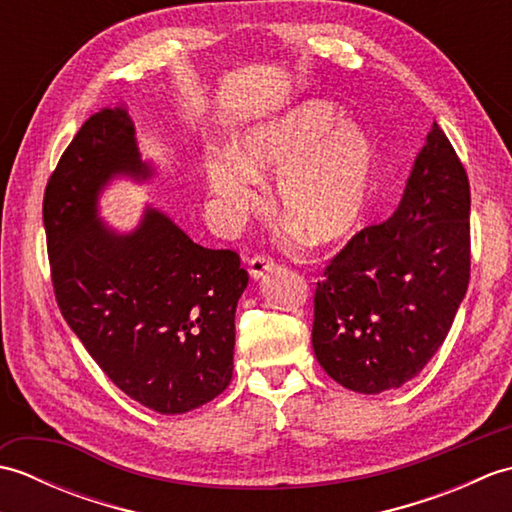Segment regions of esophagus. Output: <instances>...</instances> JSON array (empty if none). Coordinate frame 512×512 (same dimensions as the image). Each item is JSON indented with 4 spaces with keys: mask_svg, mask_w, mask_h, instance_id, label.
<instances>
[{
    "mask_svg": "<svg viewBox=\"0 0 512 512\" xmlns=\"http://www.w3.org/2000/svg\"><path fill=\"white\" fill-rule=\"evenodd\" d=\"M277 268L275 259L273 257H266V255H255L248 259V273L253 279H262L266 273H273Z\"/></svg>",
    "mask_w": 512,
    "mask_h": 512,
    "instance_id": "1",
    "label": "esophagus"
}]
</instances>
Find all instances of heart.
<instances>
[{
	"label": "heart",
	"mask_w": 512,
	"mask_h": 512,
	"mask_svg": "<svg viewBox=\"0 0 512 512\" xmlns=\"http://www.w3.org/2000/svg\"><path fill=\"white\" fill-rule=\"evenodd\" d=\"M378 156L361 125L328 101H301L250 125L233 151L204 156V176L228 222L262 204V180L277 171L275 211L312 244H332L363 222Z\"/></svg>",
	"instance_id": "1"
}]
</instances>
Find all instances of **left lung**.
Wrapping results in <instances>:
<instances>
[{
    "mask_svg": "<svg viewBox=\"0 0 512 512\" xmlns=\"http://www.w3.org/2000/svg\"><path fill=\"white\" fill-rule=\"evenodd\" d=\"M471 187L433 123L394 215L356 233L314 290L312 347L345 389L418 376L447 339L471 277Z\"/></svg>",
    "mask_w": 512,
    "mask_h": 512,
    "instance_id": "obj_1",
    "label": "left lung"
}]
</instances>
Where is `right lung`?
I'll list each match as a JSON object with an SVG mask.
<instances>
[{
    "label": "right lung",
    "instance_id": "1",
    "mask_svg": "<svg viewBox=\"0 0 512 512\" xmlns=\"http://www.w3.org/2000/svg\"><path fill=\"white\" fill-rule=\"evenodd\" d=\"M123 107L92 114L43 195L54 297L107 378L151 411L187 413L233 378L235 308L248 286L233 250L195 244L147 206L129 233L101 222L116 176L151 178Z\"/></svg>",
    "mask_w": 512,
    "mask_h": 512
}]
</instances>
